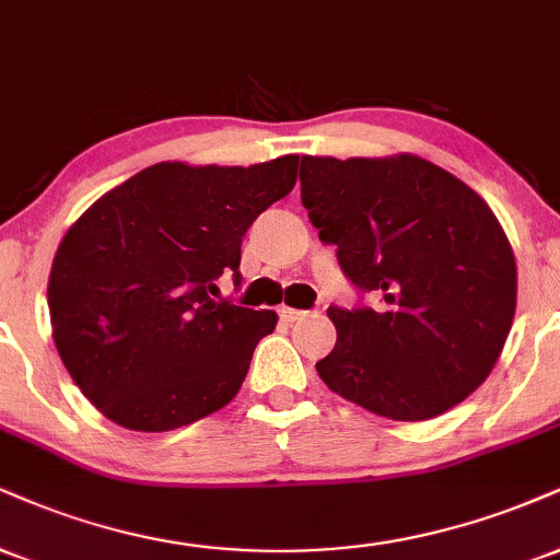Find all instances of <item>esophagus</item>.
<instances>
[{"label":"esophagus","mask_w":560,"mask_h":560,"mask_svg":"<svg viewBox=\"0 0 560 560\" xmlns=\"http://www.w3.org/2000/svg\"><path fill=\"white\" fill-rule=\"evenodd\" d=\"M279 315H281V320H287V323H292V320H298L300 315H305L302 313V310H298V307H279Z\"/></svg>","instance_id":"obj_1"}]
</instances>
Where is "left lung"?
I'll list each match as a JSON object with an SVG mask.
<instances>
[{
	"label": "left lung",
	"instance_id": "1",
	"mask_svg": "<svg viewBox=\"0 0 560 560\" xmlns=\"http://www.w3.org/2000/svg\"><path fill=\"white\" fill-rule=\"evenodd\" d=\"M302 206L345 276L378 307H328L315 370L368 412L420 422L488 378L516 310V260L495 213L454 174L399 153L302 156Z\"/></svg>",
	"mask_w": 560,
	"mask_h": 560
}]
</instances>
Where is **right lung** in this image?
<instances>
[{
    "mask_svg": "<svg viewBox=\"0 0 560 560\" xmlns=\"http://www.w3.org/2000/svg\"><path fill=\"white\" fill-rule=\"evenodd\" d=\"M300 156L255 166L161 161L67 229L49 276L51 336L67 373L112 422L164 433L237 396L273 310L215 300L240 247L292 192Z\"/></svg>",
    "mask_w": 560,
    "mask_h": 560,
    "instance_id": "add662e5",
    "label": "right lung"
}]
</instances>
